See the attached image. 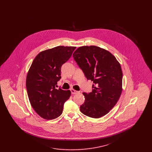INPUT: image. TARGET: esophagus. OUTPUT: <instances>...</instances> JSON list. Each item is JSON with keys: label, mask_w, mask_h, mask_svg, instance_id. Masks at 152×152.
<instances>
[{"label": "esophagus", "mask_w": 152, "mask_h": 152, "mask_svg": "<svg viewBox=\"0 0 152 152\" xmlns=\"http://www.w3.org/2000/svg\"><path fill=\"white\" fill-rule=\"evenodd\" d=\"M71 91L72 94H78V93L79 92V91H76V90H75V89H71Z\"/></svg>", "instance_id": "34e87169"}]
</instances>
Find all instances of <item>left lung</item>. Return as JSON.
<instances>
[{
    "label": "left lung",
    "mask_w": 152,
    "mask_h": 152,
    "mask_svg": "<svg viewBox=\"0 0 152 152\" xmlns=\"http://www.w3.org/2000/svg\"><path fill=\"white\" fill-rule=\"evenodd\" d=\"M73 57L87 80L94 83L92 92L83 93L85 101L80 106L81 112L94 118L105 116L116 105L122 92L120 64L110 52L94 45L80 47Z\"/></svg>",
    "instance_id": "8db88e82"
}]
</instances>
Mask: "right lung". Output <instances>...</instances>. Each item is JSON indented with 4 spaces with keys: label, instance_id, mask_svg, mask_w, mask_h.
I'll return each instance as SVG.
<instances>
[{
    "label": "right lung",
    "instance_id": "1",
    "mask_svg": "<svg viewBox=\"0 0 152 152\" xmlns=\"http://www.w3.org/2000/svg\"><path fill=\"white\" fill-rule=\"evenodd\" d=\"M76 47L58 46L40 52L34 58L26 78L29 102L44 119L53 120L60 116L69 90L56 89L61 79V67L72 56Z\"/></svg>",
    "mask_w": 152,
    "mask_h": 152
}]
</instances>
